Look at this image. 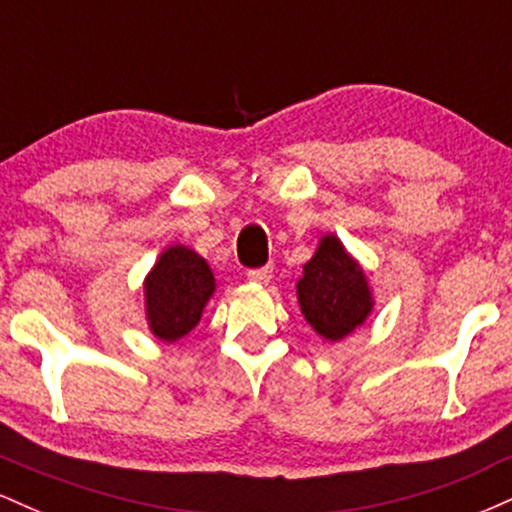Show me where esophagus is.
<instances>
[{
  "mask_svg": "<svg viewBox=\"0 0 512 512\" xmlns=\"http://www.w3.org/2000/svg\"><path fill=\"white\" fill-rule=\"evenodd\" d=\"M272 272H274L272 264H267V267L248 269V279H250V281H257V284H267V281L272 279Z\"/></svg>",
  "mask_w": 512,
  "mask_h": 512,
  "instance_id": "obj_1",
  "label": "esophagus"
}]
</instances>
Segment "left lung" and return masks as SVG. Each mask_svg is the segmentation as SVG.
<instances>
[{
    "label": "left lung",
    "instance_id": "obj_1",
    "mask_svg": "<svg viewBox=\"0 0 512 512\" xmlns=\"http://www.w3.org/2000/svg\"><path fill=\"white\" fill-rule=\"evenodd\" d=\"M298 301L305 320L332 342L354 332L373 308L366 276L334 236L322 238L315 257L303 267Z\"/></svg>",
    "mask_w": 512,
    "mask_h": 512
}]
</instances>
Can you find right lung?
Here are the masks:
<instances>
[{
    "label": "right lung",
    "instance_id": "1",
    "mask_svg": "<svg viewBox=\"0 0 512 512\" xmlns=\"http://www.w3.org/2000/svg\"><path fill=\"white\" fill-rule=\"evenodd\" d=\"M144 289L151 332L163 342H175L202 317L204 303L214 293V276L202 257L175 245L163 252Z\"/></svg>",
    "mask_w": 512,
    "mask_h": 512
}]
</instances>
